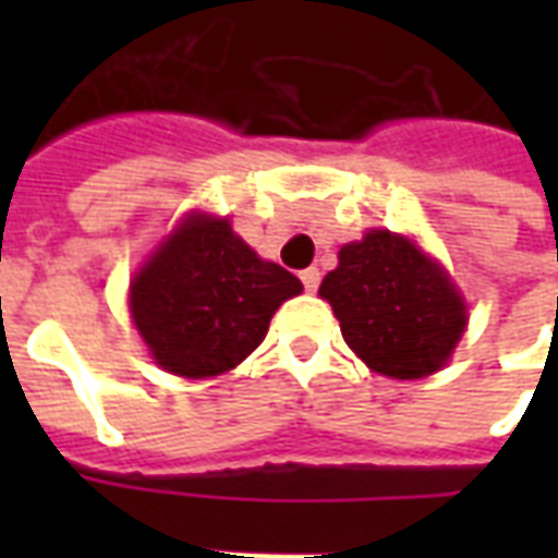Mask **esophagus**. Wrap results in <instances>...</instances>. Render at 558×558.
I'll return each instance as SVG.
<instances>
[{
  "label": "esophagus",
  "mask_w": 558,
  "mask_h": 558,
  "mask_svg": "<svg viewBox=\"0 0 558 558\" xmlns=\"http://www.w3.org/2000/svg\"><path fill=\"white\" fill-rule=\"evenodd\" d=\"M302 283L307 292H316V287H319V268H304Z\"/></svg>",
  "instance_id": "1"
}]
</instances>
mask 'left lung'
<instances>
[{"mask_svg": "<svg viewBox=\"0 0 558 558\" xmlns=\"http://www.w3.org/2000/svg\"><path fill=\"white\" fill-rule=\"evenodd\" d=\"M319 295L343 340L376 374L421 379L439 371L466 328L463 299L418 247L388 230L340 247Z\"/></svg>", "mask_w": 558, "mask_h": 558, "instance_id": "left-lung-1", "label": "left lung"}]
</instances>
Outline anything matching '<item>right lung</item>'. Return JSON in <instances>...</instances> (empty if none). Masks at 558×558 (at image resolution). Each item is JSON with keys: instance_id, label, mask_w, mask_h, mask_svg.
<instances>
[{"instance_id": "1", "label": "right lung", "mask_w": 558, "mask_h": 558, "mask_svg": "<svg viewBox=\"0 0 558 558\" xmlns=\"http://www.w3.org/2000/svg\"><path fill=\"white\" fill-rule=\"evenodd\" d=\"M302 280L266 263L227 220L191 218L131 287V314L170 374L218 376L263 343L268 319Z\"/></svg>"}]
</instances>
